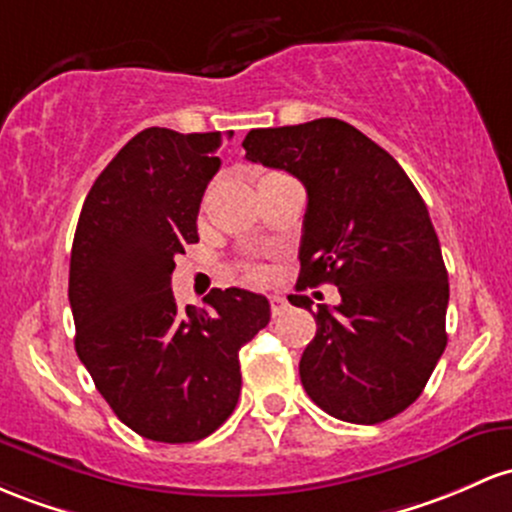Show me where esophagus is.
Returning <instances> with one entry per match:
<instances>
[{
	"mask_svg": "<svg viewBox=\"0 0 512 512\" xmlns=\"http://www.w3.org/2000/svg\"><path fill=\"white\" fill-rule=\"evenodd\" d=\"M269 306H272V316H279V313L286 311V306H289V301H286L284 296L272 294V296H269Z\"/></svg>",
	"mask_w": 512,
	"mask_h": 512,
	"instance_id": "esophagus-1",
	"label": "esophagus"
}]
</instances>
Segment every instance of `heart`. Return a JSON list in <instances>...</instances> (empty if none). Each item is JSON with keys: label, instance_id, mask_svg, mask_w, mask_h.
Segmentation results:
<instances>
[{"label": "heart", "instance_id": "obj_1", "mask_svg": "<svg viewBox=\"0 0 512 512\" xmlns=\"http://www.w3.org/2000/svg\"><path fill=\"white\" fill-rule=\"evenodd\" d=\"M245 277L247 279H262L265 277V272H262V267H245Z\"/></svg>", "mask_w": 512, "mask_h": 512}]
</instances>
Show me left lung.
<instances>
[{
    "mask_svg": "<svg viewBox=\"0 0 512 512\" xmlns=\"http://www.w3.org/2000/svg\"><path fill=\"white\" fill-rule=\"evenodd\" d=\"M245 157L306 187L299 289L335 284L299 362L311 401L345 423L403 413L447 347L449 282L428 206L384 148L340 119L252 128ZM311 311L308 296H289Z\"/></svg>",
    "mask_w": 512,
    "mask_h": 512,
    "instance_id": "obj_1",
    "label": "left lung"
}]
</instances>
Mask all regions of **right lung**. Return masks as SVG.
I'll use <instances>...</instances> for the list:
<instances>
[{
	"label": "right lung",
	"instance_id": "1",
	"mask_svg": "<svg viewBox=\"0 0 512 512\" xmlns=\"http://www.w3.org/2000/svg\"><path fill=\"white\" fill-rule=\"evenodd\" d=\"M233 133L145 128L84 199L70 257L77 357L104 401L138 435L196 442L221 428L240 396L238 352L269 323V301L213 289L179 311L174 257L199 243L201 196Z\"/></svg>",
	"mask_w": 512,
	"mask_h": 512
}]
</instances>
